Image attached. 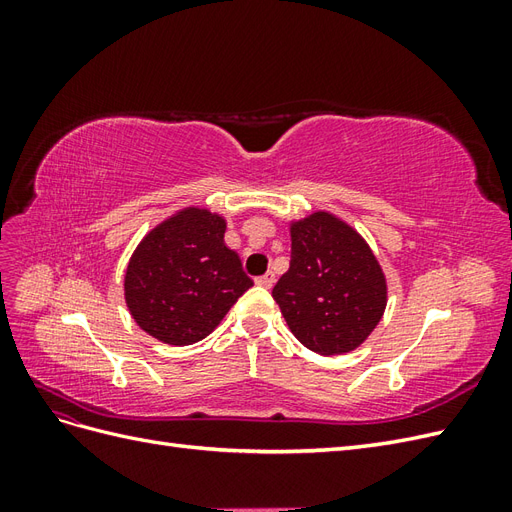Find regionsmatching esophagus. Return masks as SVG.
<instances>
[{
	"label": "esophagus",
	"instance_id": "34e87169",
	"mask_svg": "<svg viewBox=\"0 0 512 512\" xmlns=\"http://www.w3.org/2000/svg\"><path fill=\"white\" fill-rule=\"evenodd\" d=\"M256 284L262 286V288H271V286L275 284V273H273V271H267L265 275L256 277Z\"/></svg>",
	"mask_w": 512,
	"mask_h": 512
}]
</instances>
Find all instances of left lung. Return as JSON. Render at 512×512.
<instances>
[{
  "label": "left lung",
  "mask_w": 512,
  "mask_h": 512,
  "mask_svg": "<svg viewBox=\"0 0 512 512\" xmlns=\"http://www.w3.org/2000/svg\"><path fill=\"white\" fill-rule=\"evenodd\" d=\"M290 269L273 288L292 335L318 354L359 348L386 309V277L367 241L329 211L290 222Z\"/></svg>",
  "instance_id": "left-lung-1"
}]
</instances>
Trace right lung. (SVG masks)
I'll return each mask as SVG.
<instances>
[{"label":"right lung","instance_id":"obj_1","mask_svg":"<svg viewBox=\"0 0 512 512\" xmlns=\"http://www.w3.org/2000/svg\"><path fill=\"white\" fill-rule=\"evenodd\" d=\"M226 220L185 207L151 228L128 262L123 294L134 322L168 346L205 339L254 282L224 243Z\"/></svg>","mask_w":512,"mask_h":512}]
</instances>
